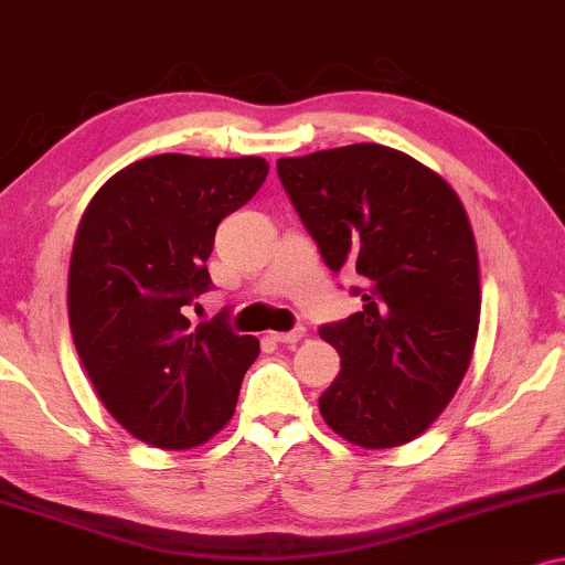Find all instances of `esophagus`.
<instances>
[{"instance_id":"obj_1","label":"esophagus","mask_w":565,"mask_h":565,"mask_svg":"<svg viewBox=\"0 0 565 565\" xmlns=\"http://www.w3.org/2000/svg\"><path fill=\"white\" fill-rule=\"evenodd\" d=\"M302 334H305V329L302 326H297V329H291V331H270V339L278 344H297L302 339Z\"/></svg>"}]
</instances>
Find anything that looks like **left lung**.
Segmentation results:
<instances>
[{"mask_svg": "<svg viewBox=\"0 0 565 565\" xmlns=\"http://www.w3.org/2000/svg\"><path fill=\"white\" fill-rule=\"evenodd\" d=\"M278 179L334 274L363 278L360 312L323 323L342 371L318 407L352 445L416 439L463 382L479 331V257L445 179L392 147L281 158Z\"/></svg>", "mask_w": 565, "mask_h": 565, "instance_id": "left-lung-1", "label": "left lung"}]
</instances>
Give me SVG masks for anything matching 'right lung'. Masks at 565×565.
I'll list each match as a JSON object with an SVG mask.
<instances>
[{
    "mask_svg": "<svg viewBox=\"0 0 565 565\" xmlns=\"http://www.w3.org/2000/svg\"><path fill=\"white\" fill-rule=\"evenodd\" d=\"M265 175L263 158L154 154L115 173L81 217L67 276L73 342L110 416L160 450L221 431L260 352L228 329V308L196 329L183 308L213 289L217 223Z\"/></svg>",
    "mask_w": 565,
    "mask_h": 565,
    "instance_id": "right-lung-1",
    "label": "right lung"
}]
</instances>
